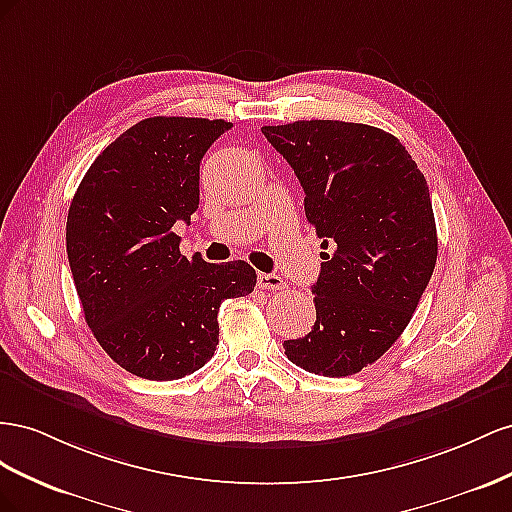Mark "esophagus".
Masks as SVG:
<instances>
[{"label": "esophagus", "mask_w": 512, "mask_h": 512, "mask_svg": "<svg viewBox=\"0 0 512 512\" xmlns=\"http://www.w3.org/2000/svg\"><path fill=\"white\" fill-rule=\"evenodd\" d=\"M257 285L261 289H268V291H283L287 287L279 274H266V272L257 274Z\"/></svg>", "instance_id": "34e87169"}]
</instances>
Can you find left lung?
Masks as SVG:
<instances>
[{
    "label": "left lung",
    "mask_w": 512,
    "mask_h": 512,
    "mask_svg": "<svg viewBox=\"0 0 512 512\" xmlns=\"http://www.w3.org/2000/svg\"><path fill=\"white\" fill-rule=\"evenodd\" d=\"M261 133L294 169L321 272L315 326L285 341L296 367L345 377L382 358L401 337L437 259L429 186L405 145L382 128L300 120Z\"/></svg>",
    "instance_id": "obj_1"
}]
</instances>
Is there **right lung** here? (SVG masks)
Segmentation results:
<instances>
[{
    "instance_id": "obj_1",
    "label": "right lung",
    "mask_w": 512,
    "mask_h": 512,
    "mask_svg": "<svg viewBox=\"0 0 512 512\" xmlns=\"http://www.w3.org/2000/svg\"><path fill=\"white\" fill-rule=\"evenodd\" d=\"M231 124L156 118L100 152L72 197L68 264L87 326L113 362L154 382L201 369L218 345V309L255 289L246 261L186 259L173 225L199 208V163Z\"/></svg>"
}]
</instances>
